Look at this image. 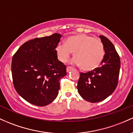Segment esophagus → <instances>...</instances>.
<instances>
[{"mask_svg": "<svg viewBox=\"0 0 133 133\" xmlns=\"http://www.w3.org/2000/svg\"><path fill=\"white\" fill-rule=\"evenodd\" d=\"M72 67H71V66H68V67H67V68H66L67 72H69V71H71V70H72Z\"/></svg>", "mask_w": 133, "mask_h": 133, "instance_id": "34e87169", "label": "esophagus"}]
</instances>
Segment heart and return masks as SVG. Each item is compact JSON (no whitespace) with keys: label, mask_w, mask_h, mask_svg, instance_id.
I'll list each match as a JSON object with an SVG mask.
<instances>
[{"label":"heart","mask_w":133,"mask_h":133,"mask_svg":"<svg viewBox=\"0 0 133 133\" xmlns=\"http://www.w3.org/2000/svg\"><path fill=\"white\" fill-rule=\"evenodd\" d=\"M74 52V63L79 65L84 71L97 69L101 64L105 52L99 39L85 34L70 36L65 43H60L56 47V53L61 61L65 62Z\"/></svg>","instance_id":"heart-1"}]
</instances>
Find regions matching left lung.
<instances>
[{"instance_id":"obj_1","label":"left lung","mask_w":133,"mask_h":133,"mask_svg":"<svg viewBox=\"0 0 133 133\" xmlns=\"http://www.w3.org/2000/svg\"><path fill=\"white\" fill-rule=\"evenodd\" d=\"M105 54L100 67L87 73L81 72L77 88L87 101L95 103L107 98L116 90L121 61L115 46L107 38L100 35Z\"/></svg>"}]
</instances>
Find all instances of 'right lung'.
I'll use <instances>...</instances> for the list:
<instances>
[{"mask_svg": "<svg viewBox=\"0 0 133 133\" xmlns=\"http://www.w3.org/2000/svg\"><path fill=\"white\" fill-rule=\"evenodd\" d=\"M62 35L54 33L25 42L13 55L11 71L14 87L31 104L45 106L57 97L59 81L66 66L57 59L56 49Z\"/></svg>", "mask_w": 133, "mask_h": 133, "instance_id": "obj_1", "label": "right lung"}]
</instances>
